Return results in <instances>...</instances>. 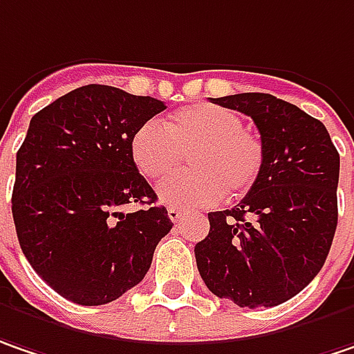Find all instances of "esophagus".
<instances>
[{
    "label": "esophagus",
    "mask_w": 354,
    "mask_h": 354,
    "mask_svg": "<svg viewBox=\"0 0 354 354\" xmlns=\"http://www.w3.org/2000/svg\"><path fill=\"white\" fill-rule=\"evenodd\" d=\"M168 218L172 220V222H180L182 220V210H178V208H168Z\"/></svg>",
    "instance_id": "1"
}]
</instances>
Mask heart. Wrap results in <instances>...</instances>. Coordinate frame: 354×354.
Segmentation results:
<instances>
[{"mask_svg": "<svg viewBox=\"0 0 354 354\" xmlns=\"http://www.w3.org/2000/svg\"><path fill=\"white\" fill-rule=\"evenodd\" d=\"M130 154L140 174L162 180L176 172L188 156L192 172L168 178L158 188L164 204L204 208L246 196L264 168V144L244 128L236 112L214 104L180 108L166 120L144 122L132 136Z\"/></svg>", "mask_w": 354, "mask_h": 354, "instance_id": "heart-1", "label": "heart"}]
</instances>
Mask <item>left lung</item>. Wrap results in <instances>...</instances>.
<instances>
[{"instance_id": "1", "label": "left lung", "mask_w": 354, "mask_h": 354, "mask_svg": "<svg viewBox=\"0 0 354 354\" xmlns=\"http://www.w3.org/2000/svg\"><path fill=\"white\" fill-rule=\"evenodd\" d=\"M222 108L250 115L264 168L236 208L210 212L194 246L204 284L239 306H277L297 297L328 257L337 230L341 158L324 124L270 94L224 95Z\"/></svg>"}]
</instances>
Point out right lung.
<instances>
[{
  "label": "right lung",
  "instance_id": "right-lung-1",
  "mask_svg": "<svg viewBox=\"0 0 354 354\" xmlns=\"http://www.w3.org/2000/svg\"><path fill=\"white\" fill-rule=\"evenodd\" d=\"M166 104L90 84L33 115L17 150L11 212L19 246L41 281L97 306L146 277L172 220L136 168L130 142ZM144 203L124 215L121 206Z\"/></svg>",
  "mask_w": 354,
  "mask_h": 354
}]
</instances>
